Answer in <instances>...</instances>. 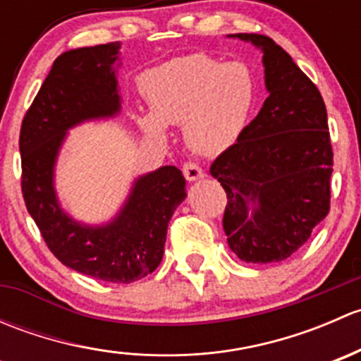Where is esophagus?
I'll return each instance as SVG.
<instances>
[{"instance_id": "obj_1", "label": "esophagus", "mask_w": 361, "mask_h": 361, "mask_svg": "<svg viewBox=\"0 0 361 361\" xmlns=\"http://www.w3.org/2000/svg\"><path fill=\"white\" fill-rule=\"evenodd\" d=\"M183 174L187 181H197L204 178V171L195 162H185L183 164Z\"/></svg>"}]
</instances>
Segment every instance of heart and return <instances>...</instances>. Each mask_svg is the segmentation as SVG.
<instances>
[{
    "mask_svg": "<svg viewBox=\"0 0 361 361\" xmlns=\"http://www.w3.org/2000/svg\"><path fill=\"white\" fill-rule=\"evenodd\" d=\"M152 111H134L148 136L183 123L188 147L204 155L228 150L245 133L257 99V82L241 61L220 63L204 54L178 57L141 80Z\"/></svg>",
    "mask_w": 361,
    "mask_h": 361,
    "instance_id": "heart-1",
    "label": "heart"
}]
</instances>
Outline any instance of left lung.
<instances>
[{
    "label": "left lung",
    "instance_id": "1",
    "mask_svg": "<svg viewBox=\"0 0 361 361\" xmlns=\"http://www.w3.org/2000/svg\"><path fill=\"white\" fill-rule=\"evenodd\" d=\"M262 50L264 106L211 166L227 192L224 231L250 264L281 262L329 214L334 154L318 87L269 36L228 35Z\"/></svg>",
    "mask_w": 361,
    "mask_h": 361
}]
</instances>
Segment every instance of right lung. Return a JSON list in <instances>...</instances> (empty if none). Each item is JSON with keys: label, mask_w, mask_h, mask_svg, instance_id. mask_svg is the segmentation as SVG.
<instances>
[{"label": "right lung", "mask_w": 361, "mask_h": 361, "mask_svg": "<svg viewBox=\"0 0 361 361\" xmlns=\"http://www.w3.org/2000/svg\"><path fill=\"white\" fill-rule=\"evenodd\" d=\"M118 66V42L61 54L25 113L19 148L25 207L49 250L80 274L133 283L162 260L167 225L187 197L181 171L162 166L137 176L118 213L99 225L75 220L56 192V164L68 130L120 113Z\"/></svg>", "instance_id": "right-lung-1"}]
</instances>
